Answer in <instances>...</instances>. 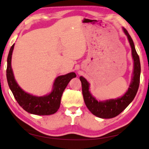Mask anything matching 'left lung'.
Listing matches in <instances>:
<instances>
[{
	"label": "left lung",
	"mask_w": 149,
	"mask_h": 149,
	"mask_svg": "<svg viewBox=\"0 0 149 149\" xmlns=\"http://www.w3.org/2000/svg\"><path fill=\"white\" fill-rule=\"evenodd\" d=\"M123 30L128 38L134 61L133 77H132L131 83L126 93L121 97L115 100L112 99L103 101H98L89 91V82L84 77H79V79L81 82L82 93H83L84 102L87 107L94 115L102 119L113 118L117 116L123 111L125 109V108L134 100L137 93L139 83H140L141 63L139 55L134 48L133 40L127 30L124 28H123Z\"/></svg>",
	"instance_id": "8db88e82"
}]
</instances>
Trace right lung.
Segmentation results:
<instances>
[{"label":"right lung","mask_w":149,"mask_h":149,"mask_svg":"<svg viewBox=\"0 0 149 149\" xmlns=\"http://www.w3.org/2000/svg\"><path fill=\"white\" fill-rule=\"evenodd\" d=\"M15 44L11 46L7 58L6 78L8 86L18 104L26 111L37 115H49L57 112L60 108L62 93L70 80L76 77L74 72L60 75L54 82L52 90L44 96H35L24 91L18 86L11 67L12 55Z\"/></svg>","instance_id":"right-lung-1"}]
</instances>
